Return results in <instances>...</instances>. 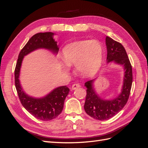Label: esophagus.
I'll return each mask as SVG.
<instances>
[{"label":"esophagus","mask_w":148,"mask_h":148,"mask_svg":"<svg viewBox=\"0 0 148 148\" xmlns=\"http://www.w3.org/2000/svg\"><path fill=\"white\" fill-rule=\"evenodd\" d=\"M80 87H81V86H80L79 84L75 83V84H73L72 85V86H71V89H72L73 90H75V89H78V88H79Z\"/></svg>","instance_id":"34e87169"}]
</instances>
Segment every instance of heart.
I'll return each mask as SVG.
<instances>
[{
  "instance_id": "1",
  "label": "heart",
  "mask_w": 148,
  "mask_h": 148,
  "mask_svg": "<svg viewBox=\"0 0 148 148\" xmlns=\"http://www.w3.org/2000/svg\"><path fill=\"white\" fill-rule=\"evenodd\" d=\"M66 65H75L77 72L84 77H91L99 70L103 57V47L97 40H84L71 42L62 50Z\"/></svg>"
}]
</instances>
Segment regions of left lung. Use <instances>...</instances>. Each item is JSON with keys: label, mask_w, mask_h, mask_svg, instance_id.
Wrapping results in <instances>:
<instances>
[{"label": "left lung", "mask_w": 148, "mask_h": 148, "mask_svg": "<svg viewBox=\"0 0 148 148\" xmlns=\"http://www.w3.org/2000/svg\"><path fill=\"white\" fill-rule=\"evenodd\" d=\"M107 63L113 62L123 67L124 75L123 85L119 95L114 99L102 98L95 88L96 79L84 83L86 89V97L84 109L90 117L98 120H108L122 110L127 104L132 84V67L125 48L120 43L107 36Z\"/></svg>", "instance_id": "obj_1"}]
</instances>
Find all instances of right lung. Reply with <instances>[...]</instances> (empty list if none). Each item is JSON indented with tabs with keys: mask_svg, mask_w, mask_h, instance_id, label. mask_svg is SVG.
Masks as SVG:
<instances>
[{
	"mask_svg": "<svg viewBox=\"0 0 148 148\" xmlns=\"http://www.w3.org/2000/svg\"><path fill=\"white\" fill-rule=\"evenodd\" d=\"M55 34L52 32H46L39 33L33 36L20 51L15 70V87L21 104L34 117L43 121L56 119L60 114L70 89L66 86H59L43 97H34L24 91L19 78L25 56L40 49H46L53 54H57L59 47L57 42L53 39Z\"/></svg>",
	"mask_w": 148,
	"mask_h": 148,
	"instance_id": "right-lung-1",
	"label": "right lung"
}]
</instances>
